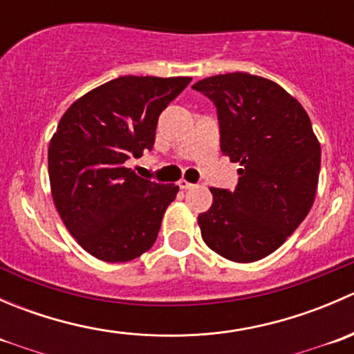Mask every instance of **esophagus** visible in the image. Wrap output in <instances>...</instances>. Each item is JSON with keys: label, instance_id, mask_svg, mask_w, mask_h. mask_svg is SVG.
Returning a JSON list of instances; mask_svg holds the SVG:
<instances>
[{"label": "esophagus", "instance_id": "esophagus-1", "mask_svg": "<svg viewBox=\"0 0 354 354\" xmlns=\"http://www.w3.org/2000/svg\"><path fill=\"white\" fill-rule=\"evenodd\" d=\"M178 187H180L181 190H190V188H194V183H188L187 180H180L178 181Z\"/></svg>", "mask_w": 354, "mask_h": 354}]
</instances>
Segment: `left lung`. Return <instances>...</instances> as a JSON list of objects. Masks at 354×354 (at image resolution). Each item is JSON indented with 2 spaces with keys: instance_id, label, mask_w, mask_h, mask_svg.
<instances>
[{
  "instance_id": "obj_1",
  "label": "left lung",
  "mask_w": 354,
  "mask_h": 354,
  "mask_svg": "<svg viewBox=\"0 0 354 354\" xmlns=\"http://www.w3.org/2000/svg\"><path fill=\"white\" fill-rule=\"evenodd\" d=\"M194 88L214 102L221 151L241 166L233 192L210 188L212 205L198 216L202 238L224 259L255 262L276 252L312 209L320 144L306 111L276 82L236 71Z\"/></svg>"
}]
</instances>
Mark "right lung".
<instances>
[{
  "label": "right lung",
  "mask_w": 354,
  "mask_h": 354,
  "mask_svg": "<svg viewBox=\"0 0 354 354\" xmlns=\"http://www.w3.org/2000/svg\"><path fill=\"white\" fill-rule=\"evenodd\" d=\"M190 77H120L87 92L59 120L48 166L55 205L78 245L128 262L154 245L176 185L137 176L124 162L152 151L159 114Z\"/></svg>",
  "instance_id": "right-lung-1"
}]
</instances>
